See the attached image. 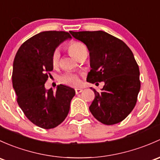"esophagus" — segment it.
<instances>
[{"label": "esophagus", "instance_id": "34e87169", "mask_svg": "<svg viewBox=\"0 0 160 160\" xmlns=\"http://www.w3.org/2000/svg\"><path fill=\"white\" fill-rule=\"evenodd\" d=\"M82 91H83V90H82V89H80V88H76L75 89V92H76V93H77V94L81 93Z\"/></svg>", "mask_w": 160, "mask_h": 160}]
</instances>
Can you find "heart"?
<instances>
[{"instance_id": "1", "label": "heart", "mask_w": 160, "mask_h": 160, "mask_svg": "<svg viewBox=\"0 0 160 160\" xmlns=\"http://www.w3.org/2000/svg\"><path fill=\"white\" fill-rule=\"evenodd\" d=\"M67 48H68L70 53L77 59L81 55L83 52L87 50V48H86L85 45L80 41H77V40L70 42L67 45ZM60 51L58 49L53 50L51 55V64L53 67H57L58 66L59 62H60ZM59 80L63 84L70 86V87H77L80 83V77L76 73H67L62 75L59 79Z\"/></svg>"}]
</instances>
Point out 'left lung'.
I'll list each match as a JSON object with an SVG mask.
<instances>
[{
    "label": "left lung",
    "mask_w": 160,
    "mask_h": 160,
    "mask_svg": "<svg viewBox=\"0 0 160 160\" xmlns=\"http://www.w3.org/2000/svg\"><path fill=\"white\" fill-rule=\"evenodd\" d=\"M87 45L91 70L87 81H103L101 92L93 90V101L89 109L102 123L121 122L135 107L140 90L139 70L133 53L122 40L104 31H70Z\"/></svg>",
    "instance_id": "1"
}]
</instances>
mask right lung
<instances>
[{"label":"right lung","instance_id":"right-lung-1","mask_svg":"<svg viewBox=\"0 0 160 160\" xmlns=\"http://www.w3.org/2000/svg\"><path fill=\"white\" fill-rule=\"evenodd\" d=\"M67 38H71L68 32H41L20 47L13 60L12 83L18 105L28 120L43 129L54 128L65 120L75 95L64 85L56 91L44 87L53 70L52 53Z\"/></svg>","mask_w":160,"mask_h":160}]
</instances>
